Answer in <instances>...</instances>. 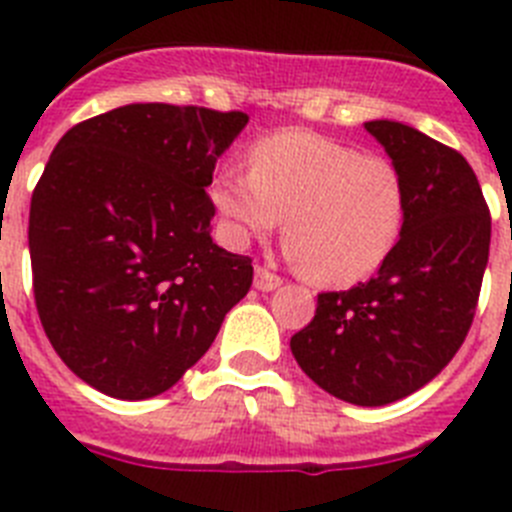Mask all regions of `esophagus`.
Returning <instances> with one entry per match:
<instances>
[{
	"label": "esophagus",
	"mask_w": 512,
	"mask_h": 512,
	"mask_svg": "<svg viewBox=\"0 0 512 512\" xmlns=\"http://www.w3.org/2000/svg\"><path fill=\"white\" fill-rule=\"evenodd\" d=\"M253 284H256V289H261V292H271V289H277L279 284H282V277L274 274L271 269H266V266H259V269H256V279H253Z\"/></svg>",
	"instance_id": "obj_1"
}]
</instances>
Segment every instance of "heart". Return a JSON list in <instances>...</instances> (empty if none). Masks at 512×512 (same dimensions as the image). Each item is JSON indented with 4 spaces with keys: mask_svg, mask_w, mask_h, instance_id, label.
<instances>
[{
    "mask_svg": "<svg viewBox=\"0 0 512 512\" xmlns=\"http://www.w3.org/2000/svg\"><path fill=\"white\" fill-rule=\"evenodd\" d=\"M212 200L238 235L282 223L307 279L346 287L387 261L405 223V179L390 158L287 130L251 148L248 174L217 176Z\"/></svg>",
    "mask_w": 512,
    "mask_h": 512,
    "instance_id": "b5f03b06",
    "label": "heart"
}]
</instances>
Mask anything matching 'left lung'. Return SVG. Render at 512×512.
<instances>
[{
  "label": "left lung",
  "mask_w": 512,
  "mask_h": 512,
  "mask_svg": "<svg viewBox=\"0 0 512 512\" xmlns=\"http://www.w3.org/2000/svg\"><path fill=\"white\" fill-rule=\"evenodd\" d=\"M405 179V223L379 271L320 292L289 346L312 382L351 405L413 395L454 359L472 328L492 217L467 158L402 122L364 125Z\"/></svg>",
  "instance_id": "left-lung-1"
}]
</instances>
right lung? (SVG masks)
Instances as JSON below:
<instances>
[{
  "instance_id": "right-lung-1",
  "label": "right lung",
  "mask_w": 512,
  "mask_h": 512,
  "mask_svg": "<svg viewBox=\"0 0 512 512\" xmlns=\"http://www.w3.org/2000/svg\"><path fill=\"white\" fill-rule=\"evenodd\" d=\"M246 112L125 104L58 140L30 202L33 292L63 364L117 400L174 387L248 295L205 192Z\"/></svg>"
}]
</instances>
